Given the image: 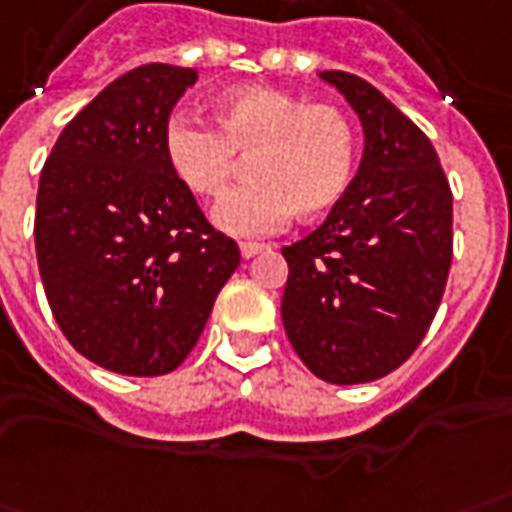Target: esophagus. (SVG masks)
I'll list each match as a JSON object with an SVG mask.
<instances>
[{"instance_id": "34e87169", "label": "esophagus", "mask_w": 512, "mask_h": 512, "mask_svg": "<svg viewBox=\"0 0 512 512\" xmlns=\"http://www.w3.org/2000/svg\"><path fill=\"white\" fill-rule=\"evenodd\" d=\"M268 249V244H257V241H244V244H241V255L244 257H255V255H260V252H266Z\"/></svg>"}]
</instances>
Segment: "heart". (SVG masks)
I'll return each mask as SVG.
<instances>
[{"label": "heart", "mask_w": 512, "mask_h": 512, "mask_svg": "<svg viewBox=\"0 0 512 512\" xmlns=\"http://www.w3.org/2000/svg\"><path fill=\"white\" fill-rule=\"evenodd\" d=\"M214 127L176 113L162 130L173 176L195 198L217 200L230 187L238 157H249V184L227 195L214 222L230 236H263L290 214H328L350 189L358 127L336 102H306L274 86H241L211 102Z\"/></svg>", "instance_id": "obj_1"}]
</instances>
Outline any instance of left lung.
Wrapping results in <instances>:
<instances>
[{
	"label": "left lung",
	"mask_w": 512,
	"mask_h": 512,
	"mask_svg": "<svg viewBox=\"0 0 512 512\" xmlns=\"http://www.w3.org/2000/svg\"><path fill=\"white\" fill-rule=\"evenodd\" d=\"M361 116V168L314 233L285 246L287 339L333 385L380 380L418 350L453 260V192L431 140L380 89L328 70Z\"/></svg>",
	"instance_id": "1"
}]
</instances>
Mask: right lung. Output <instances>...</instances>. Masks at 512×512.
<instances>
[{"mask_svg": "<svg viewBox=\"0 0 512 512\" xmlns=\"http://www.w3.org/2000/svg\"><path fill=\"white\" fill-rule=\"evenodd\" d=\"M198 81L143 64L108 83L45 160L34 249L45 298L83 358L127 377L179 369L241 263L168 168L162 130Z\"/></svg>", "mask_w": 512, "mask_h": 512, "instance_id": "right-lung-1", "label": "right lung"}]
</instances>
